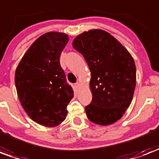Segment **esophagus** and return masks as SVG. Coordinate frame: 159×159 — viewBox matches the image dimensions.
Wrapping results in <instances>:
<instances>
[{
    "instance_id": "1",
    "label": "esophagus",
    "mask_w": 159,
    "mask_h": 159,
    "mask_svg": "<svg viewBox=\"0 0 159 159\" xmlns=\"http://www.w3.org/2000/svg\"><path fill=\"white\" fill-rule=\"evenodd\" d=\"M74 87H75V88L77 89V90H78V88H79V87H80V83H79V82H77V83H75Z\"/></svg>"
}]
</instances>
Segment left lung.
<instances>
[{"label":"left lung","instance_id":"8db88e82","mask_svg":"<svg viewBox=\"0 0 159 159\" xmlns=\"http://www.w3.org/2000/svg\"><path fill=\"white\" fill-rule=\"evenodd\" d=\"M91 71L93 100L85 107L91 122L106 126L123 117L133 100L136 66L133 57L115 37L102 30H90L73 40Z\"/></svg>","mask_w":159,"mask_h":159}]
</instances>
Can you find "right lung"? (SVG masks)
I'll list each match as a JSON object with an SVG mask.
<instances>
[{
    "label": "right lung",
    "instance_id": "right-lung-1",
    "mask_svg": "<svg viewBox=\"0 0 159 159\" xmlns=\"http://www.w3.org/2000/svg\"><path fill=\"white\" fill-rule=\"evenodd\" d=\"M68 36L47 32L32 43L16 67L15 83L21 106L38 124L55 127L67 115L66 107L73 98L60 65L61 53Z\"/></svg>",
    "mask_w": 159,
    "mask_h": 159
}]
</instances>
